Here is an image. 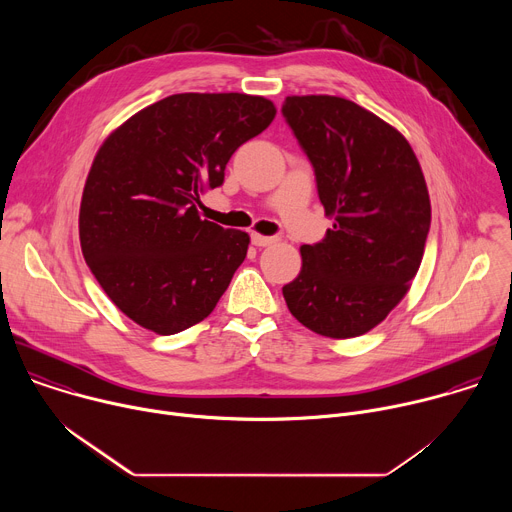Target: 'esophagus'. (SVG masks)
<instances>
[{"label":"esophagus","instance_id":"obj_1","mask_svg":"<svg viewBox=\"0 0 512 512\" xmlns=\"http://www.w3.org/2000/svg\"><path fill=\"white\" fill-rule=\"evenodd\" d=\"M251 243H253L255 247H267V245L275 243V237H265V235L253 233V235H251Z\"/></svg>","mask_w":512,"mask_h":512}]
</instances>
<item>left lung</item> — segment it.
Here are the masks:
<instances>
[{
	"mask_svg": "<svg viewBox=\"0 0 512 512\" xmlns=\"http://www.w3.org/2000/svg\"><path fill=\"white\" fill-rule=\"evenodd\" d=\"M334 227L302 245V271L283 285L298 322L328 338L373 330L405 298L425 249L431 204L409 141L360 105L332 95L287 97Z\"/></svg>",
	"mask_w": 512,
	"mask_h": 512,
	"instance_id": "left-lung-1",
	"label": "left lung"
}]
</instances>
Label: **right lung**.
<instances>
[{
    "instance_id": "add662e5",
    "label": "right lung",
    "mask_w": 512,
    "mask_h": 512,
    "mask_svg": "<svg viewBox=\"0 0 512 512\" xmlns=\"http://www.w3.org/2000/svg\"><path fill=\"white\" fill-rule=\"evenodd\" d=\"M265 97L180 93L141 109L99 148L81 200L87 265L135 324L170 336L204 320L245 261L249 235L202 221L239 145L275 117Z\"/></svg>"
}]
</instances>
